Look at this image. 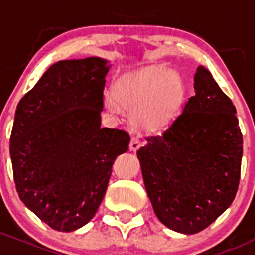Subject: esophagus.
<instances>
[{
  "label": "esophagus",
  "instance_id": "esophagus-1",
  "mask_svg": "<svg viewBox=\"0 0 255 255\" xmlns=\"http://www.w3.org/2000/svg\"><path fill=\"white\" fill-rule=\"evenodd\" d=\"M141 146V140L137 136H132L130 140V149L131 151H136V149L140 148Z\"/></svg>",
  "mask_w": 255,
  "mask_h": 255
}]
</instances>
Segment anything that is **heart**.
Returning <instances> with one entry per match:
<instances>
[{"label": "heart", "mask_w": 255, "mask_h": 255, "mask_svg": "<svg viewBox=\"0 0 255 255\" xmlns=\"http://www.w3.org/2000/svg\"><path fill=\"white\" fill-rule=\"evenodd\" d=\"M184 97L185 86L178 73L147 69L120 77L114 85V97L107 96L106 106L117 114L120 104L132 112L131 119L136 127L157 132L175 119Z\"/></svg>", "instance_id": "1"}]
</instances>
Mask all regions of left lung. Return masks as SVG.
<instances>
[{
  "mask_svg": "<svg viewBox=\"0 0 255 255\" xmlns=\"http://www.w3.org/2000/svg\"><path fill=\"white\" fill-rule=\"evenodd\" d=\"M194 82L183 112L137 151L157 217L186 235L205 230L235 200L243 153L232 101L204 66Z\"/></svg>",
  "mask_w": 255,
  "mask_h": 255,
  "instance_id": "left-lung-1",
  "label": "left lung"
}]
</instances>
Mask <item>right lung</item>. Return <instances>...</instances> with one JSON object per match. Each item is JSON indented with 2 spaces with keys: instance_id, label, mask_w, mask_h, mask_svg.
Wrapping results in <instances>:
<instances>
[{
  "instance_id": "obj_1",
  "label": "right lung",
  "mask_w": 255,
  "mask_h": 255,
  "mask_svg": "<svg viewBox=\"0 0 255 255\" xmlns=\"http://www.w3.org/2000/svg\"><path fill=\"white\" fill-rule=\"evenodd\" d=\"M108 71L101 57L56 62L15 110L9 145L15 189L56 231L91 221L114 161L128 148L127 131L101 128Z\"/></svg>"
}]
</instances>
